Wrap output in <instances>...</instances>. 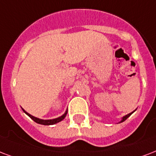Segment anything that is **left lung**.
<instances>
[{
	"instance_id": "1",
	"label": "left lung",
	"mask_w": 156,
	"mask_h": 156,
	"mask_svg": "<svg viewBox=\"0 0 156 156\" xmlns=\"http://www.w3.org/2000/svg\"><path fill=\"white\" fill-rule=\"evenodd\" d=\"M132 114H133V112H132V113H130V114H128V115H125V116H123V119H122V120H121L120 122H119V123H122V122H123V121H125L126 119H128V118L129 117V116H130L131 115H132Z\"/></svg>"
}]
</instances>
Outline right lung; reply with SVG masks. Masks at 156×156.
Masks as SVG:
<instances>
[{
    "instance_id": "add662e5",
    "label": "right lung",
    "mask_w": 156,
    "mask_h": 156,
    "mask_svg": "<svg viewBox=\"0 0 156 156\" xmlns=\"http://www.w3.org/2000/svg\"><path fill=\"white\" fill-rule=\"evenodd\" d=\"M23 111L25 113L26 115H28L34 122L39 123V124H42V125H53V124H55V123H59V122L62 121L63 119H65L68 112V110H66L65 114H64L62 116H60V117L59 118H56V119H46V120H44V119H38V118H36L34 117V116H33V115H31L30 114H28V113L26 112L24 110H23Z\"/></svg>"
}]
</instances>
